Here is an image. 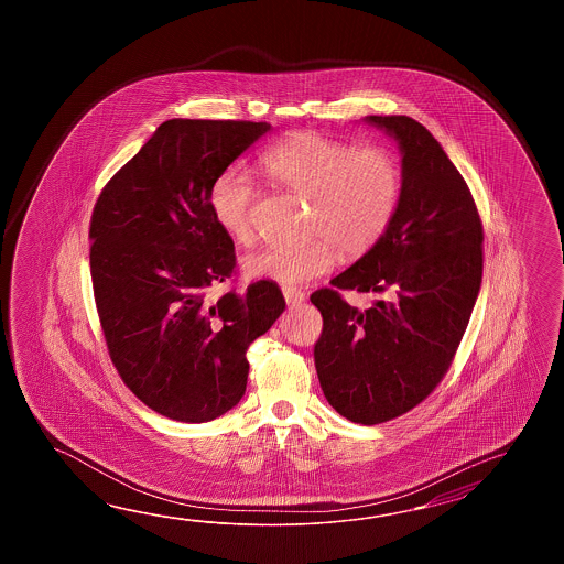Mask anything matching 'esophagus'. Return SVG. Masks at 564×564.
<instances>
[{"mask_svg": "<svg viewBox=\"0 0 564 564\" xmlns=\"http://www.w3.org/2000/svg\"><path fill=\"white\" fill-rule=\"evenodd\" d=\"M284 299H286L288 306H300L304 302V292H300L296 288H284Z\"/></svg>", "mask_w": 564, "mask_h": 564, "instance_id": "esophagus-1", "label": "esophagus"}]
</instances>
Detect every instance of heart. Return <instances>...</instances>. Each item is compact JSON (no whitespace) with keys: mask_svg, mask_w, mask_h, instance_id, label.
<instances>
[{"mask_svg":"<svg viewBox=\"0 0 564 564\" xmlns=\"http://www.w3.org/2000/svg\"><path fill=\"white\" fill-rule=\"evenodd\" d=\"M265 175L278 187L304 197L306 240L265 248L243 258L250 278L302 286L335 268L338 256L360 258L383 240L395 217L403 173L393 151L357 147L321 132H294L262 155ZM209 212L217 226L240 246L256 240L252 180L226 169L212 181Z\"/></svg>","mask_w":564,"mask_h":564,"instance_id":"obj_1","label":"heart"}]
</instances>
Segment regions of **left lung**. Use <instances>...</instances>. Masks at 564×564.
<instances>
[{"label": "left lung", "instance_id": "8db88e82", "mask_svg": "<svg viewBox=\"0 0 564 564\" xmlns=\"http://www.w3.org/2000/svg\"><path fill=\"white\" fill-rule=\"evenodd\" d=\"M401 149V197L383 240L312 292L323 314L314 362L324 397L352 423L408 413L444 379L478 299L484 228L468 183L417 120L367 117ZM340 289L389 293L359 312Z\"/></svg>", "mask_w": 564, "mask_h": 564}]
</instances>
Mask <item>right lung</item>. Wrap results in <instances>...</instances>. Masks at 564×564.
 I'll return each mask as SVG.
<instances>
[{
  "mask_svg": "<svg viewBox=\"0 0 564 564\" xmlns=\"http://www.w3.org/2000/svg\"><path fill=\"white\" fill-rule=\"evenodd\" d=\"M270 131L252 120H165L112 175L90 219V276L108 355L147 408L204 423L246 393V350L286 308L276 282L212 300L236 274L212 181Z\"/></svg>",
  "mask_w": 564,
  "mask_h": 564,
  "instance_id": "1",
  "label": "right lung"
}]
</instances>
